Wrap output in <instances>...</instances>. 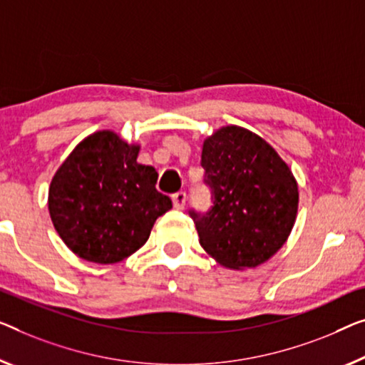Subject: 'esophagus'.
Masks as SVG:
<instances>
[{"mask_svg":"<svg viewBox=\"0 0 365 365\" xmlns=\"http://www.w3.org/2000/svg\"><path fill=\"white\" fill-rule=\"evenodd\" d=\"M173 208L175 210H183L185 208V203H187V193L185 192H177L173 193Z\"/></svg>","mask_w":365,"mask_h":365,"instance_id":"obj_1","label":"esophagus"}]
</instances>
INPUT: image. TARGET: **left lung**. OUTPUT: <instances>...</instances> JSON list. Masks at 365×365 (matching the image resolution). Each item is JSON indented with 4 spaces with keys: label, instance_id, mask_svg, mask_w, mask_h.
Returning <instances> with one entry per match:
<instances>
[{
    "label": "left lung",
    "instance_id": "1",
    "mask_svg": "<svg viewBox=\"0 0 365 365\" xmlns=\"http://www.w3.org/2000/svg\"><path fill=\"white\" fill-rule=\"evenodd\" d=\"M208 213L190 211L201 247L227 269H254L284 246L295 225L298 185L288 165L260 135L225 126L205 139Z\"/></svg>",
    "mask_w": 365,
    "mask_h": 365
}]
</instances>
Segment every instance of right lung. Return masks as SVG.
Returning a JSON list of instances; mask_svg holds the SVG:
<instances>
[{"mask_svg":"<svg viewBox=\"0 0 365 365\" xmlns=\"http://www.w3.org/2000/svg\"><path fill=\"white\" fill-rule=\"evenodd\" d=\"M138 144L98 130L75 148L53 175L48 213L78 257L116 264L140 249L155 220L172 208L157 192L154 167L138 162Z\"/></svg>","mask_w":365,"mask_h":365,"instance_id":"1","label":"right lung"}]
</instances>
